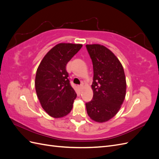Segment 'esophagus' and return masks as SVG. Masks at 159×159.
<instances>
[{"label": "esophagus", "mask_w": 159, "mask_h": 159, "mask_svg": "<svg viewBox=\"0 0 159 159\" xmlns=\"http://www.w3.org/2000/svg\"><path fill=\"white\" fill-rule=\"evenodd\" d=\"M79 86V88L80 89H81L83 88V85L82 84H81V85H78Z\"/></svg>", "instance_id": "34e87169"}]
</instances>
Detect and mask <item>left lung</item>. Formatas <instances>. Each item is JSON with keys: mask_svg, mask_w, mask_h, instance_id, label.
Returning a JSON list of instances; mask_svg holds the SVG:
<instances>
[{"mask_svg": "<svg viewBox=\"0 0 159 159\" xmlns=\"http://www.w3.org/2000/svg\"><path fill=\"white\" fill-rule=\"evenodd\" d=\"M93 64V99L85 103L91 119L107 121L121 108L126 93V80L121 64L113 53L99 44L86 45Z\"/></svg>", "mask_w": 159, "mask_h": 159, "instance_id": "8db88e82", "label": "left lung"}]
</instances>
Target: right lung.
<instances>
[{
  "label": "right lung",
  "instance_id": "obj_1",
  "mask_svg": "<svg viewBox=\"0 0 159 159\" xmlns=\"http://www.w3.org/2000/svg\"><path fill=\"white\" fill-rule=\"evenodd\" d=\"M81 47V44H57L47 53L38 66L36 91L42 108L51 117H64L73 107L77 94L71 86L66 65Z\"/></svg>",
  "mask_w": 159,
  "mask_h": 159
}]
</instances>
